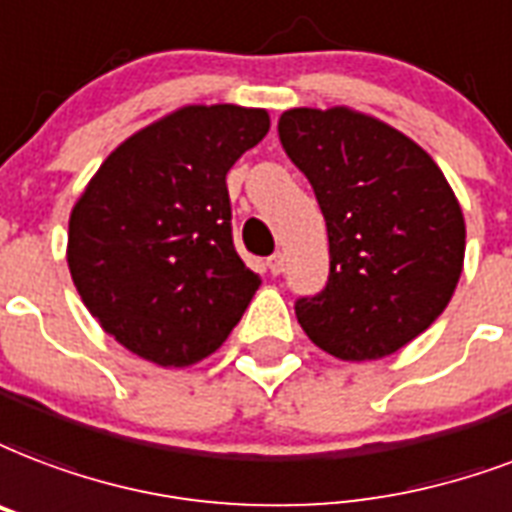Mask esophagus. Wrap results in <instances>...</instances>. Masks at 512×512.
Wrapping results in <instances>:
<instances>
[{"mask_svg":"<svg viewBox=\"0 0 512 512\" xmlns=\"http://www.w3.org/2000/svg\"><path fill=\"white\" fill-rule=\"evenodd\" d=\"M284 263H287L284 252H273V255L268 257V271H271L273 276H279V273L284 271Z\"/></svg>","mask_w":512,"mask_h":512,"instance_id":"34e87169","label":"esophagus"}]
</instances>
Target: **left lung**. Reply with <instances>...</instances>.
<instances>
[{
	"label": "left lung",
	"instance_id": "obj_1",
	"mask_svg": "<svg viewBox=\"0 0 512 512\" xmlns=\"http://www.w3.org/2000/svg\"><path fill=\"white\" fill-rule=\"evenodd\" d=\"M279 139L314 187L330 241L325 290L295 303L338 360H381L443 314L462 276L464 217L438 163L357 109H287Z\"/></svg>",
	"mask_w": 512,
	"mask_h": 512
}]
</instances>
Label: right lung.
Listing matches in <instances>:
<instances>
[{
  "instance_id": "obj_1",
  "label": "right lung",
  "mask_w": 512,
  "mask_h": 512,
  "mask_svg": "<svg viewBox=\"0 0 512 512\" xmlns=\"http://www.w3.org/2000/svg\"><path fill=\"white\" fill-rule=\"evenodd\" d=\"M268 128L265 109L190 104L128 136L77 198L72 282L136 357L187 368L239 325L260 276L233 247L225 177Z\"/></svg>"
}]
</instances>
